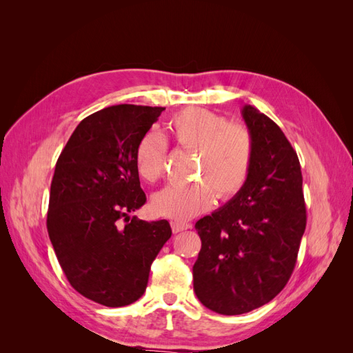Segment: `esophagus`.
Returning <instances> with one entry per match:
<instances>
[{
    "label": "esophagus",
    "instance_id": "1",
    "mask_svg": "<svg viewBox=\"0 0 353 353\" xmlns=\"http://www.w3.org/2000/svg\"><path fill=\"white\" fill-rule=\"evenodd\" d=\"M170 227H172V231L176 234V232H181V231L191 228V223L181 222V221H170Z\"/></svg>",
    "mask_w": 353,
    "mask_h": 353
}]
</instances>
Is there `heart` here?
<instances>
[{
    "mask_svg": "<svg viewBox=\"0 0 353 353\" xmlns=\"http://www.w3.org/2000/svg\"><path fill=\"white\" fill-rule=\"evenodd\" d=\"M179 148L196 153L194 183L170 185L153 197V209L162 216L188 219L208 210L215 196L230 200L248 183L254 159V140L245 126L230 125L219 114L201 109H187L170 122ZM165 145L150 132L137 147L135 163L140 176L156 183L163 176Z\"/></svg>",
    "mask_w": 353,
    "mask_h": 353,
    "instance_id": "1",
    "label": "heart"
}]
</instances>
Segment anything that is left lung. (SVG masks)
Listing matches in <instances>:
<instances>
[{
	"label": "left lung",
	"mask_w": 353,
	"mask_h": 353,
	"mask_svg": "<svg viewBox=\"0 0 353 353\" xmlns=\"http://www.w3.org/2000/svg\"><path fill=\"white\" fill-rule=\"evenodd\" d=\"M243 119L254 140L248 183L223 208L196 222L193 266L199 301L221 315L271 302L290 280L306 228L299 157L280 126L250 104Z\"/></svg>",
	"instance_id": "1"
}]
</instances>
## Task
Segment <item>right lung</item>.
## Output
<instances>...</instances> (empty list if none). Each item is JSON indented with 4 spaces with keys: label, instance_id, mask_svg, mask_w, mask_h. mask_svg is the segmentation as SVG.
Listing matches in <instances>:
<instances>
[{
    "label": "right lung",
    "instance_id": "1",
    "mask_svg": "<svg viewBox=\"0 0 353 353\" xmlns=\"http://www.w3.org/2000/svg\"><path fill=\"white\" fill-rule=\"evenodd\" d=\"M165 108L119 104L90 114L60 153L51 181L47 230L70 285L109 307L131 305L170 239L166 219L130 213L145 203L135 154Z\"/></svg>",
    "mask_w": 353,
    "mask_h": 353
}]
</instances>
